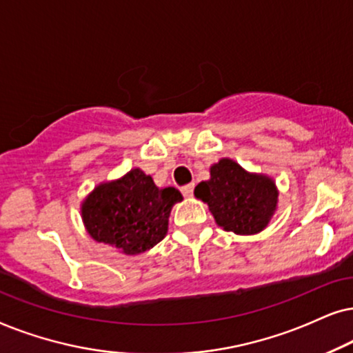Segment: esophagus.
Instances as JSON below:
<instances>
[{
    "mask_svg": "<svg viewBox=\"0 0 353 353\" xmlns=\"http://www.w3.org/2000/svg\"><path fill=\"white\" fill-rule=\"evenodd\" d=\"M194 189H195L194 184H187V185L182 187L181 192H182V195H184V196H192V195H194Z\"/></svg>",
    "mask_w": 353,
    "mask_h": 353,
    "instance_id": "1",
    "label": "esophagus"
}]
</instances>
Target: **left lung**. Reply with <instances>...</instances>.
<instances>
[{"instance_id":"1","label":"left lung","mask_w":353,"mask_h":353,"mask_svg":"<svg viewBox=\"0 0 353 353\" xmlns=\"http://www.w3.org/2000/svg\"><path fill=\"white\" fill-rule=\"evenodd\" d=\"M195 196L208 203L221 228L241 236L263 231L278 203L270 177L247 172L228 158L211 166V179L195 187Z\"/></svg>"}]
</instances>
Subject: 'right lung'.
<instances>
[{
  "mask_svg": "<svg viewBox=\"0 0 353 353\" xmlns=\"http://www.w3.org/2000/svg\"><path fill=\"white\" fill-rule=\"evenodd\" d=\"M181 200L177 189H158L152 177L132 169L119 181L98 185L83 201L82 218L97 242L137 255L163 241L172 205Z\"/></svg>",
  "mask_w": 353,
  "mask_h": 353,
  "instance_id": "obj_1",
  "label": "right lung"
}]
</instances>
